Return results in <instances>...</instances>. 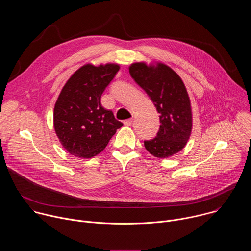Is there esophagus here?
<instances>
[{
  "label": "esophagus",
  "instance_id": "obj_1",
  "mask_svg": "<svg viewBox=\"0 0 251 251\" xmlns=\"http://www.w3.org/2000/svg\"><path fill=\"white\" fill-rule=\"evenodd\" d=\"M123 123H124L125 126H131L132 123H133V119H127V120H125Z\"/></svg>",
  "mask_w": 251,
  "mask_h": 251
}]
</instances>
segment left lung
Here are the masks:
<instances>
[{
  "instance_id": "obj_1",
  "label": "left lung",
  "mask_w": 251,
  "mask_h": 251,
  "mask_svg": "<svg viewBox=\"0 0 251 251\" xmlns=\"http://www.w3.org/2000/svg\"><path fill=\"white\" fill-rule=\"evenodd\" d=\"M129 73L149 95L160 114L161 125L157 136L144 141L146 150L158 158H167L180 152L186 146L192 131L191 102L181 77L162 63L158 66L133 63Z\"/></svg>"
}]
</instances>
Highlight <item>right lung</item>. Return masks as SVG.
<instances>
[{
	"label": "right lung",
	"mask_w": 251,
	"mask_h": 251,
	"mask_svg": "<svg viewBox=\"0 0 251 251\" xmlns=\"http://www.w3.org/2000/svg\"><path fill=\"white\" fill-rule=\"evenodd\" d=\"M117 64H86L63 86L54 106L55 133L64 149L79 158H92L108 144L123 123L101 105V95L119 70Z\"/></svg>",
	"instance_id": "right-lung-1"
}]
</instances>
